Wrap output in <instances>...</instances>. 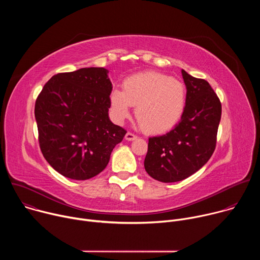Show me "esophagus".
<instances>
[{"label": "esophagus", "instance_id": "1", "mask_svg": "<svg viewBox=\"0 0 260 260\" xmlns=\"http://www.w3.org/2000/svg\"><path fill=\"white\" fill-rule=\"evenodd\" d=\"M137 139V136L135 135V134H133V133H126V135H125V140H127V141H134V140H136Z\"/></svg>", "mask_w": 260, "mask_h": 260}]
</instances>
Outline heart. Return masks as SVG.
<instances>
[{"label":"heart","instance_id":"heart-1","mask_svg":"<svg viewBox=\"0 0 260 260\" xmlns=\"http://www.w3.org/2000/svg\"><path fill=\"white\" fill-rule=\"evenodd\" d=\"M123 90L114 88L110 94L114 117L121 121L136 106V118L149 134H161L173 128L186 107V88L177 79L157 72H145L127 77Z\"/></svg>","mask_w":260,"mask_h":260}]
</instances>
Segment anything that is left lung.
I'll use <instances>...</instances> for the list:
<instances>
[{
  "label": "left lung",
  "mask_w": 260,
  "mask_h": 260,
  "mask_svg": "<svg viewBox=\"0 0 260 260\" xmlns=\"http://www.w3.org/2000/svg\"><path fill=\"white\" fill-rule=\"evenodd\" d=\"M182 76L187 92L181 120L166 135L149 138L144 160L148 175L165 183L186 179L207 164L221 119V103L209 82L184 70Z\"/></svg>",
  "instance_id": "left-lung-1"
}]
</instances>
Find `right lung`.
Wrapping results in <instances>:
<instances>
[{
	"label": "right lung",
	"mask_w": 260,
	"mask_h": 260,
	"mask_svg": "<svg viewBox=\"0 0 260 260\" xmlns=\"http://www.w3.org/2000/svg\"><path fill=\"white\" fill-rule=\"evenodd\" d=\"M112 83L104 68H83L52 76L35 104L39 145L60 175L87 180L108 165L126 131L109 119Z\"/></svg>",
	"instance_id": "obj_1"
}]
</instances>
